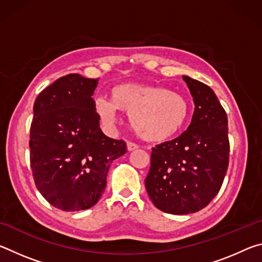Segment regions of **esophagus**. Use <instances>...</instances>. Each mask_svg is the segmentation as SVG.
I'll return each mask as SVG.
<instances>
[{
    "label": "esophagus",
    "instance_id": "1",
    "mask_svg": "<svg viewBox=\"0 0 262 262\" xmlns=\"http://www.w3.org/2000/svg\"><path fill=\"white\" fill-rule=\"evenodd\" d=\"M137 148H139V145L134 143V142H128V143H127L128 151H133V150H136Z\"/></svg>",
    "mask_w": 262,
    "mask_h": 262
}]
</instances>
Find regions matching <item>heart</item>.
<instances>
[{
    "instance_id": "b5f03b06",
    "label": "heart",
    "mask_w": 262,
    "mask_h": 262,
    "mask_svg": "<svg viewBox=\"0 0 262 262\" xmlns=\"http://www.w3.org/2000/svg\"><path fill=\"white\" fill-rule=\"evenodd\" d=\"M96 111L105 122L114 120L115 111L129 114L137 136L161 143L178 134L187 121L189 106L178 92L155 84L122 83L110 91V103L96 100Z\"/></svg>"
}]
</instances>
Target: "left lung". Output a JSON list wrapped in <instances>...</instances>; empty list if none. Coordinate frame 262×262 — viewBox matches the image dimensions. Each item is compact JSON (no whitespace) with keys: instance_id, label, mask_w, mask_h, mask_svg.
<instances>
[{"instance_id":"8db88e82","label":"left lung","mask_w":262,"mask_h":262,"mask_svg":"<svg viewBox=\"0 0 262 262\" xmlns=\"http://www.w3.org/2000/svg\"><path fill=\"white\" fill-rule=\"evenodd\" d=\"M195 104L192 122L177 139L152 148L145 178L150 200L167 214L185 215L208 206L229 166L227 112L215 92L183 76Z\"/></svg>"}]
</instances>
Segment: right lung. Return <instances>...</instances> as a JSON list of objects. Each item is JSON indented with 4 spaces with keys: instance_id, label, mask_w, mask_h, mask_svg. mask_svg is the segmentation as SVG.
I'll list each match as a JSON object with an SVG mask.
<instances>
[{
    "instance_id": "add662e5",
    "label": "right lung",
    "mask_w": 262,
    "mask_h": 262,
    "mask_svg": "<svg viewBox=\"0 0 262 262\" xmlns=\"http://www.w3.org/2000/svg\"><path fill=\"white\" fill-rule=\"evenodd\" d=\"M98 78L69 74L39 94L30 129V164L40 194L57 209L95 206L111 163L127 152L123 140L106 136L92 98Z\"/></svg>"
}]
</instances>
